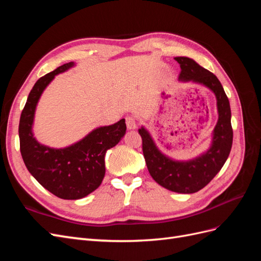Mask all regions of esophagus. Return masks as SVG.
<instances>
[{
  "label": "esophagus",
  "instance_id": "esophagus-1",
  "mask_svg": "<svg viewBox=\"0 0 261 261\" xmlns=\"http://www.w3.org/2000/svg\"><path fill=\"white\" fill-rule=\"evenodd\" d=\"M126 121V126H127L128 129H135L137 127V124H136V120L135 117L133 116H127L125 118Z\"/></svg>",
  "mask_w": 261,
  "mask_h": 261
}]
</instances>
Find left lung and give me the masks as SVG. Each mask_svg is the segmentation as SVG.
Segmentation results:
<instances>
[{"label":"left lung","mask_w":261,"mask_h":261,"mask_svg":"<svg viewBox=\"0 0 261 261\" xmlns=\"http://www.w3.org/2000/svg\"><path fill=\"white\" fill-rule=\"evenodd\" d=\"M180 66L179 81L208 87L216 94L219 120L213 129L212 145L206 153L194 160L174 161L159 151L150 134L141 127L143 152L150 175L162 187L180 194H193L208 185L222 169L233 143L230 102L217 76L185 57L175 58Z\"/></svg>","instance_id":"obj_1"}]
</instances>
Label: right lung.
<instances>
[{
	"mask_svg": "<svg viewBox=\"0 0 261 261\" xmlns=\"http://www.w3.org/2000/svg\"><path fill=\"white\" fill-rule=\"evenodd\" d=\"M73 62L39 78L31 89L19 120V145L26 168L45 189L62 199H81L100 186L106 174L105 156L122 139L125 120L92 130L78 143L53 149L35 139L33 123L36 106L45 87L55 75L65 72Z\"/></svg>",
	"mask_w": 261,
	"mask_h": 261,
	"instance_id": "add662e5",
	"label": "right lung"
}]
</instances>
